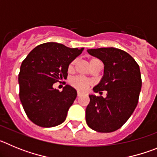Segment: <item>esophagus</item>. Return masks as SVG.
<instances>
[{
  "label": "esophagus",
  "instance_id": "obj_1",
  "mask_svg": "<svg viewBox=\"0 0 157 157\" xmlns=\"http://www.w3.org/2000/svg\"><path fill=\"white\" fill-rule=\"evenodd\" d=\"M81 95H82V94L80 92H78L77 93V96H78V97H80V96H81Z\"/></svg>",
  "mask_w": 157,
  "mask_h": 157
}]
</instances>
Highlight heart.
Returning <instances> with one entry per match:
<instances>
[{
	"mask_svg": "<svg viewBox=\"0 0 157 157\" xmlns=\"http://www.w3.org/2000/svg\"><path fill=\"white\" fill-rule=\"evenodd\" d=\"M96 62H99V59H96V58H92V59L90 60V67L92 66L94 63H95ZM76 63V59H74L73 61H71L70 63L68 66V71H71L74 70L75 66ZM92 81H90V79H87L85 78L82 77H75L73 78L71 80V84L73 87H75V89H77L79 91H85L86 90L87 88H88L90 86L92 85Z\"/></svg>",
	"mask_w": 157,
	"mask_h": 157,
	"instance_id": "b5f03b06",
	"label": "heart"
}]
</instances>
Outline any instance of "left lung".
<instances>
[{
  "label": "left lung",
  "mask_w": 157,
  "mask_h": 157,
  "mask_svg": "<svg viewBox=\"0 0 157 157\" xmlns=\"http://www.w3.org/2000/svg\"><path fill=\"white\" fill-rule=\"evenodd\" d=\"M87 52L105 65L103 77L93 90L100 94L106 90L107 97L89 95L86 121L98 132H113L128 120L138 105L141 88L139 65L119 48H91Z\"/></svg>",
  "instance_id": "obj_1"
}]
</instances>
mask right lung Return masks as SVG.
Instances as JSON below:
<instances>
[{
	"label": "right lung",
	"instance_id": "right-lung-1",
	"mask_svg": "<svg viewBox=\"0 0 157 157\" xmlns=\"http://www.w3.org/2000/svg\"><path fill=\"white\" fill-rule=\"evenodd\" d=\"M84 48H72L56 42L37 45L22 62L19 74V99L27 117L41 127H52L66 120L77 97L66 85L60 92L53 84L67 78L68 66Z\"/></svg>",
	"mask_w": 157,
	"mask_h": 157
}]
</instances>
